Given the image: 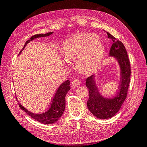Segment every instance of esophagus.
<instances>
[{"instance_id": "esophagus-1", "label": "esophagus", "mask_w": 147, "mask_h": 147, "mask_svg": "<svg viewBox=\"0 0 147 147\" xmlns=\"http://www.w3.org/2000/svg\"><path fill=\"white\" fill-rule=\"evenodd\" d=\"M80 84H82V82L78 79L74 80L72 82V85L73 86H77L78 85H80Z\"/></svg>"}]
</instances>
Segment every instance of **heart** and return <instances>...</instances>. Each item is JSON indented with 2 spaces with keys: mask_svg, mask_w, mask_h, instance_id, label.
<instances>
[{
  "mask_svg": "<svg viewBox=\"0 0 147 147\" xmlns=\"http://www.w3.org/2000/svg\"><path fill=\"white\" fill-rule=\"evenodd\" d=\"M65 58H77L78 68L87 74H92L99 69L104 54L103 43L94 34H77L67 39L63 45Z\"/></svg>",
  "mask_w": 147,
  "mask_h": 147,
  "instance_id": "heart-1",
  "label": "heart"
}]
</instances>
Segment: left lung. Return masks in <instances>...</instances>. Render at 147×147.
<instances>
[{"label": "left lung", "mask_w": 147, "mask_h": 147, "mask_svg": "<svg viewBox=\"0 0 147 147\" xmlns=\"http://www.w3.org/2000/svg\"><path fill=\"white\" fill-rule=\"evenodd\" d=\"M107 37L113 41L109 51L110 56H114L118 60L121 68V80L118 95L112 99H109L105 98L100 94L93 75L86 78V86L89 90L88 108L91 113L100 119L112 118L119 110L127 97L131 78V64L123 43L117 40L110 33L107 32Z\"/></svg>", "instance_id": "1"}]
</instances>
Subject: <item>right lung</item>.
I'll use <instances>...</instances> for the list:
<instances>
[{
    "mask_svg": "<svg viewBox=\"0 0 147 147\" xmlns=\"http://www.w3.org/2000/svg\"><path fill=\"white\" fill-rule=\"evenodd\" d=\"M53 34V32H48L45 34H36L31 37L29 40L26 42L24 46L22 49L21 51L20 52V54L23 51V49L25 48L26 45L30 41L33 40L34 38H37L38 37H47ZM70 81L66 80L63 83H62L59 86L58 89L56 92V94L54 96V98L53 99L52 104L50 109L46 112L42 113V114H35L32 112H30L29 111L26 110L24 107H23L20 104H19V107L21 110H24V112L28 113L29 116L34 119L36 121L40 122L41 123L48 124H53L56 122L60 117L63 114L65 107V95L70 90Z\"/></svg>",
    "mask_w": 147,
    "mask_h": 147,
    "instance_id": "right-lung-1",
    "label": "right lung"
}]
</instances>
